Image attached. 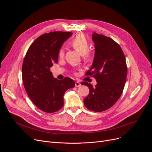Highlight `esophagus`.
<instances>
[{
    "label": "esophagus",
    "instance_id": "esophagus-1",
    "mask_svg": "<svg viewBox=\"0 0 152 152\" xmlns=\"http://www.w3.org/2000/svg\"><path fill=\"white\" fill-rule=\"evenodd\" d=\"M81 86V83H79V82L76 81V82L75 83V86H76V87H80Z\"/></svg>",
    "mask_w": 152,
    "mask_h": 152
}]
</instances>
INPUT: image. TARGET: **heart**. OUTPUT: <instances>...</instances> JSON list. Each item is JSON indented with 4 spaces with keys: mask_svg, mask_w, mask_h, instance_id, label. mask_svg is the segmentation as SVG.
<instances>
[{
    "mask_svg": "<svg viewBox=\"0 0 152 152\" xmlns=\"http://www.w3.org/2000/svg\"><path fill=\"white\" fill-rule=\"evenodd\" d=\"M71 46L75 49L79 54L83 55L85 61H89L92 58V54L89 49V44L86 37L83 34H79L71 40ZM58 57L60 58L64 57V50L60 49L58 52Z\"/></svg>",
    "mask_w": 152,
    "mask_h": 152,
    "instance_id": "obj_1",
    "label": "heart"
}]
</instances>
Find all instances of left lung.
I'll use <instances>...</instances> for the list:
<instances>
[{
  "label": "left lung",
  "mask_w": 152,
  "mask_h": 152,
  "mask_svg": "<svg viewBox=\"0 0 152 152\" xmlns=\"http://www.w3.org/2000/svg\"><path fill=\"white\" fill-rule=\"evenodd\" d=\"M92 40L95 44V57L91 68L86 76L96 79L93 87L87 82L89 94L84 99V104L89 110L101 112L112 107L123 93L127 77L125 56L121 47L114 40L94 33Z\"/></svg>",
  "instance_id": "1"
}]
</instances>
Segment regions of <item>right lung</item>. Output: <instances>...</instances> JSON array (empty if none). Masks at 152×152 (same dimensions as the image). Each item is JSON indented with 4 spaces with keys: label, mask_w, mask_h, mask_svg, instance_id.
Instances as JSON below:
<instances>
[{
    "label": "right lung",
    "mask_w": 152,
    "mask_h": 152,
    "mask_svg": "<svg viewBox=\"0 0 152 152\" xmlns=\"http://www.w3.org/2000/svg\"><path fill=\"white\" fill-rule=\"evenodd\" d=\"M71 35L62 31L42 34L30 45L23 60L22 79L26 93L39 109L47 113L61 109L64 94L75 86L69 77L54 78L50 69L58 62L60 48Z\"/></svg>",
    "instance_id": "obj_1"
}]
</instances>
